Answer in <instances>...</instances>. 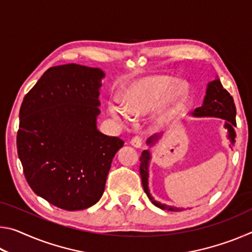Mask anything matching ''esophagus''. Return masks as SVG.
I'll return each mask as SVG.
<instances>
[{
  "label": "esophagus",
  "instance_id": "esophagus-1",
  "mask_svg": "<svg viewBox=\"0 0 252 252\" xmlns=\"http://www.w3.org/2000/svg\"><path fill=\"white\" fill-rule=\"evenodd\" d=\"M130 143H131V146H133L134 148H141V146H142L141 136L136 135V136H134V138H132Z\"/></svg>",
  "mask_w": 252,
  "mask_h": 252
}]
</instances>
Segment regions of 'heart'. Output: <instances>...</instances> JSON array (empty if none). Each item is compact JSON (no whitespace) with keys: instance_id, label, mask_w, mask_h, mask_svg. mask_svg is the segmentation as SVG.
<instances>
[{"instance_id":"b5f03b06","label":"heart","mask_w":252,"mask_h":252,"mask_svg":"<svg viewBox=\"0 0 252 252\" xmlns=\"http://www.w3.org/2000/svg\"><path fill=\"white\" fill-rule=\"evenodd\" d=\"M177 83V79L167 75H150L135 81L123 93V103L117 99L109 102V114L125 126L131 121V116H142L160 104L158 116L164 118L189 94L187 83Z\"/></svg>"}]
</instances>
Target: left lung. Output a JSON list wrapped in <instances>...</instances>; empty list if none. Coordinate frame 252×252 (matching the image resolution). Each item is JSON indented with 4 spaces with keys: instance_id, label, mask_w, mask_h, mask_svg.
Wrapping results in <instances>:
<instances>
[{
    "instance_id": "left-lung-1",
    "label": "left lung",
    "mask_w": 252,
    "mask_h": 252,
    "mask_svg": "<svg viewBox=\"0 0 252 252\" xmlns=\"http://www.w3.org/2000/svg\"><path fill=\"white\" fill-rule=\"evenodd\" d=\"M236 105L232 96L230 93L225 90L220 82V79L217 76L215 80L210 81L207 85L206 96L203 99V103L200 108L195 109L191 116L194 118H220L225 120L224 127L228 131V139L230 140V143L233 146L236 142V131H234V126H237L236 123ZM163 133L155 134L150 136L147 140V144L149 147L155 146V144L159 141L160 138H162ZM151 152L149 150H144L140 158V176H141L142 186L144 192L147 193L148 198L151 200V202L155 204L156 207L162 209V210L168 211H181L183 209L167 206V204L161 203L159 201H156L155 198L152 197L149 190V164H150L151 160Z\"/></svg>"
}]
</instances>
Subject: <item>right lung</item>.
<instances>
[{"mask_svg":"<svg viewBox=\"0 0 252 252\" xmlns=\"http://www.w3.org/2000/svg\"><path fill=\"white\" fill-rule=\"evenodd\" d=\"M99 67H50L24 96L16 136L25 179L34 193L53 206L90 208L104 192L121 139L97 130Z\"/></svg>","mask_w":252,"mask_h":252,"instance_id":"obj_1","label":"right lung"}]
</instances>
